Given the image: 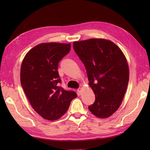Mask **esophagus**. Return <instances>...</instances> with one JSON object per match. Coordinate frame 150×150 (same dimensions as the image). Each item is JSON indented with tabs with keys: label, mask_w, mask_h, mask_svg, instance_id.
Returning a JSON list of instances; mask_svg holds the SVG:
<instances>
[{
	"label": "esophagus",
	"mask_w": 150,
	"mask_h": 150,
	"mask_svg": "<svg viewBox=\"0 0 150 150\" xmlns=\"http://www.w3.org/2000/svg\"><path fill=\"white\" fill-rule=\"evenodd\" d=\"M81 91H82V88H79V89H78V93L79 95L81 94Z\"/></svg>",
	"instance_id": "esophagus-1"
}]
</instances>
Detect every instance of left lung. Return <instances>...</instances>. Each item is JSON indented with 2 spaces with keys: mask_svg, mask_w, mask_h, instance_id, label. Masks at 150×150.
<instances>
[{
  "mask_svg": "<svg viewBox=\"0 0 150 150\" xmlns=\"http://www.w3.org/2000/svg\"><path fill=\"white\" fill-rule=\"evenodd\" d=\"M73 48L85 66L95 94L89 110L107 118L118 110L128 86L129 72L125 54L114 42L101 38L74 41Z\"/></svg>",
  "mask_w": 150,
  "mask_h": 150,
  "instance_id": "8db88e82",
  "label": "left lung"
}]
</instances>
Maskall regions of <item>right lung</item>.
Segmentation results:
<instances>
[{
    "mask_svg": "<svg viewBox=\"0 0 150 150\" xmlns=\"http://www.w3.org/2000/svg\"><path fill=\"white\" fill-rule=\"evenodd\" d=\"M70 50V43H40L32 48L22 62V87L32 107L45 120L59 119L78 96L57 85L61 83L58 63Z\"/></svg>",
    "mask_w": 150,
    "mask_h": 150,
    "instance_id": "add662e5",
    "label": "right lung"
}]
</instances>
